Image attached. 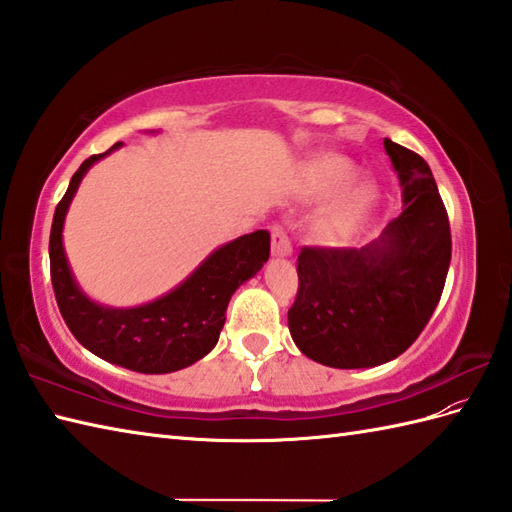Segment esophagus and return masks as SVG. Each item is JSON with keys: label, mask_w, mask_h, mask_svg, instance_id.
<instances>
[{"label": "esophagus", "mask_w": 512, "mask_h": 512, "mask_svg": "<svg viewBox=\"0 0 512 512\" xmlns=\"http://www.w3.org/2000/svg\"><path fill=\"white\" fill-rule=\"evenodd\" d=\"M270 235H273V255H277V257L292 255V242H290V237H288L284 226L273 224V228H270Z\"/></svg>", "instance_id": "34e87169"}]
</instances>
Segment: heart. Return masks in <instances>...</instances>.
Returning <instances> with one entry per match:
<instances>
[{"instance_id":"obj_1","label":"heart","mask_w":512,"mask_h":512,"mask_svg":"<svg viewBox=\"0 0 512 512\" xmlns=\"http://www.w3.org/2000/svg\"><path fill=\"white\" fill-rule=\"evenodd\" d=\"M356 176V167L350 160L343 156H321L310 162L306 171V189L310 195H317V198H325V195H332L345 184H350ZM376 202V187L372 182H361L356 184L350 193L343 195V198L336 202L328 217H325V226L330 228L334 235L347 237L352 235L358 226L365 222V217Z\"/></svg>"}]
</instances>
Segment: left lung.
<instances>
[{"mask_svg": "<svg viewBox=\"0 0 512 512\" xmlns=\"http://www.w3.org/2000/svg\"><path fill=\"white\" fill-rule=\"evenodd\" d=\"M405 209L363 248L303 246L292 341L336 369L394 361L436 310L451 264L449 215L427 162L385 138Z\"/></svg>", "mask_w": 512, "mask_h": 512, "instance_id": "left-lung-1", "label": "left lung"}]
</instances>
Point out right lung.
Here are the masks:
<instances>
[{
    "label": "right lung",
    "mask_w": 512,
    "mask_h": 512,
    "mask_svg": "<svg viewBox=\"0 0 512 512\" xmlns=\"http://www.w3.org/2000/svg\"><path fill=\"white\" fill-rule=\"evenodd\" d=\"M121 147L94 154L76 169L50 228V277L61 317L74 339L107 363L140 374H169L209 354L224 328L233 292L255 277L270 255V233L255 231L220 246L178 288L138 308H107L76 286L63 250V222L85 173Z\"/></svg>",
    "instance_id": "obj_1"
}]
</instances>
